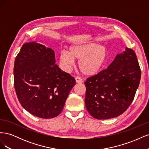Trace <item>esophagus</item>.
<instances>
[{
	"instance_id": "esophagus-1",
	"label": "esophagus",
	"mask_w": 149,
	"mask_h": 149,
	"mask_svg": "<svg viewBox=\"0 0 149 149\" xmlns=\"http://www.w3.org/2000/svg\"><path fill=\"white\" fill-rule=\"evenodd\" d=\"M75 81H76V82L77 83H82V82H83V80H82V79H81V78H79V77H76V78H75Z\"/></svg>"
}]
</instances>
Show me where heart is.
Wrapping results in <instances>:
<instances>
[{
    "instance_id": "1",
    "label": "heart",
    "mask_w": 149,
    "mask_h": 149,
    "mask_svg": "<svg viewBox=\"0 0 149 149\" xmlns=\"http://www.w3.org/2000/svg\"><path fill=\"white\" fill-rule=\"evenodd\" d=\"M107 60L106 47L96 43H78L71 46L68 51H63L60 55V61L65 71H68L78 61V68L82 74L93 76L102 70Z\"/></svg>"
}]
</instances>
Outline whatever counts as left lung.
<instances>
[{
  "label": "left lung",
  "instance_id": "1",
  "mask_svg": "<svg viewBox=\"0 0 149 149\" xmlns=\"http://www.w3.org/2000/svg\"><path fill=\"white\" fill-rule=\"evenodd\" d=\"M141 77L136 53L125 48L107 69L84 82L89 114L97 119H109L123 114L134 100Z\"/></svg>",
  "mask_w": 149,
  "mask_h": 149
}]
</instances>
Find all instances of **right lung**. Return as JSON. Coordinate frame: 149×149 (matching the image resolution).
I'll use <instances>...</instances> for the list:
<instances>
[{
  "label": "right lung",
  "mask_w": 149,
  "mask_h": 149,
  "mask_svg": "<svg viewBox=\"0 0 149 149\" xmlns=\"http://www.w3.org/2000/svg\"><path fill=\"white\" fill-rule=\"evenodd\" d=\"M14 87L20 104L43 119L59 115L63 109L73 77L55 65L54 51L35 42L25 43L16 56Z\"/></svg>",
  "instance_id": "add662e5"
}]
</instances>
